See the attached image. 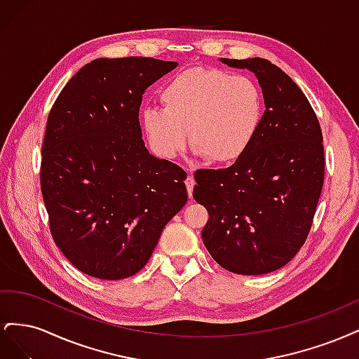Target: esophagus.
<instances>
[{
	"label": "esophagus",
	"mask_w": 359,
	"mask_h": 359,
	"mask_svg": "<svg viewBox=\"0 0 359 359\" xmlns=\"http://www.w3.org/2000/svg\"><path fill=\"white\" fill-rule=\"evenodd\" d=\"M186 187H187V191H189V198L191 199L193 198V189H194V178H193V175H189L186 178Z\"/></svg>",
	"instance_id": "obj_1"
}]
</instances>
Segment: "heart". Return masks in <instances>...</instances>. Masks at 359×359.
<instances>
[{
  "label": "heart",
  "mask_w": 359,
  "mask_h": 359,
  "mask_svg": "<svg viewBox=\"0 0 359 359\" xmlns=\"http://www.w3.org/2000/svg\"><path fill=\"white\" fill-rule=\"evenodd\" d=\"M160 107L140 115L144 133L163 158L178 157L189 144L212 165H232L252 148L264 121V94L248 76L194 67L161 90Z\"/></svg>",
  "instance_id": "heart-1"
}]
</instances>
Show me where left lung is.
Returning <instances> with one entry per match:
<instances>
[{
	"mask_svg": "<svg viewBox=\"0 0 359 359\" xmlns=\"http://www.w3.org/2000/svg\"><path fill=\"white\" fill-rule=\"evenodd\" d=\"M220 61L255 73L265 112L241 160L194 173L193 198L210 214L202 240L231 273H273L290 262L310 232L325 177L320 126L299 86L271 61Z\"/></svg>",
	"mask_w": 359,
	"mask_h": 359,
	"instance_id": "1",
	"label": "left lung"
}]
</instances>
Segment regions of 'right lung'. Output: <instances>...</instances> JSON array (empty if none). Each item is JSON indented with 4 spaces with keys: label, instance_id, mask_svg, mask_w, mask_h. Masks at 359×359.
<instances>
[{
    "label": "right lung",
    "instance_id": "obj_1",
    "mask_svg": "<svg viewBox=\"0 0 359 359\" xmlns=\"http://www.w3.org/2000/svg\"><path fill=\"white\" fill-rule=\"evenodd\" d=\"M177 66L144 57L94 60L52 106L41 148L43 201L53 241L91 277L139 273L187 202V173L149 154L139 124L145 90Z\"/></svg>",
    "mask_w": 359,
    "mask_h": 359
}]
</instances>
